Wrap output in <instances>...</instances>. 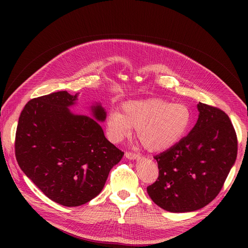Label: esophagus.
<instances>
[{
  "instance_id": "obj_1",
  "label": "esophagus",
  "mask_w": 248,
  "mask_h": 248,
  "mask_svg": "<svg viewBox=\"0 0 248 248\" xmlns=\"http://www.w3.org/2000/svg\"><path fill=\"white\" fill-rule=\"evenodd\" d=\"M125 157L127 159L129 160H134V159H139L140 158V155L136 154V153H130V152H126L125 153Z\"/></svg>"
}]
</instances>
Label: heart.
<instances>
[{"mask_svg": "<svg viewBox=\"0 0 248 248\" xmlns=\"http://www.w3.org/2000/svg\"><path fill=\"white\" fill-rule=\"evenodd\" d=\"M192 120L184 103L153 98L123 104L122 114L112 110L107 117L108 140L119 144L137 128V136L150 152H161L174 147L188 131Z\"/></svg>", "mask_w": 248, "mask_h": 248, "instance_id": "heart-1", "label": "heart"}]
</instances>
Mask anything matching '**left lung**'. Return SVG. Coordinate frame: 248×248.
<instances>
[{"instance_id": "1", "label": "left lung", "mask_w": 248, "mask_h": 248, "mask_svg": "<svg viewBox=\"0 0 248 248\" xmlns=\"http://www.w3.org/2000/svg\"><path fill=\"white\" fill-rule=\"evenodd\" d=\"M198 110L188 136L155 156L159 176L147 191L169 212H193L212 202L237 158L236 132L226 112L202 102Z\"/></svg>"}]
</instances>
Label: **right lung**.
<instances>
[{
    "instance_id": "add662e5",
    "label": "right lung",
    "mask_w": 248,
    "mask_h": 248,
    "mask_svg": "<svg viewBox=\"0 0 248 248\" xmlns=\"http://www.w3.org/2000/svg\"><path fill=\"white\" fill-rule=\"evenodd\" d=\"M78 93L60 91L29 101L18 119L16 156L25 175L60 205L77 207L96 198L124 153L104 137L100 102L90 115L74 114Z\"/></svg>"
}]
</instances>
